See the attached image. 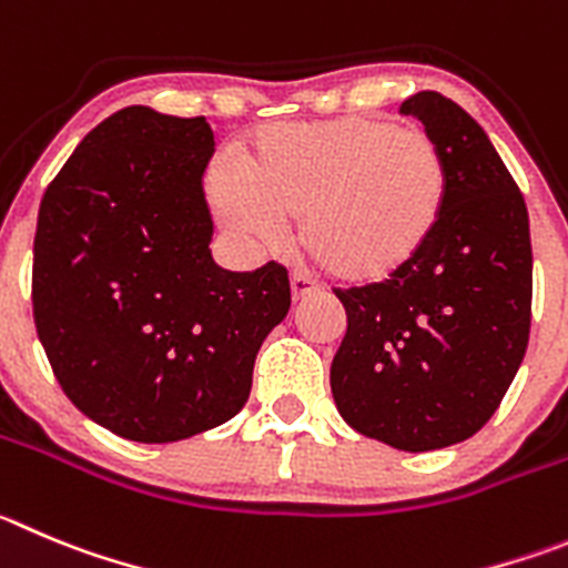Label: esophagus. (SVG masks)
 <instances>
[{
  "label": "esophagus",
  "instance_id": "1",
  "mask_svg": "<svg viewBox=\"0 0 568 568\" xmlns=\"http://www.w3.org/2000/svg\"><path fill=\"white\" fill-rule=\"evenodd\" d=\"M316 291H320V285L311 277H305V274L300 272L291 274V296H294V300H305V296L316 294Z\"/></svg>",
  "mask_w": 568,
  "mask_h": 568
}]
</instances>
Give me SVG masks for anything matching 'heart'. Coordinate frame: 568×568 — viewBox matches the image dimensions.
Listing matches in <instances>:
<instances>
[{
  "label": "heart",
  "instance_id": "b5f03b06",
  "mask_svg": "<svg viewBox=\"0 0 568 568\" xmlns=\"http://www.w3.org/2000/svg\"><path fill=\"white\" fill-rule=\"evenodd\" d=\"M212 199L237 235L272 243L280 215L333 280L373 285L420 257L448 199L437 140L384 116L272 125L252 136L243 168H221Z\"/></svg>",
  "mask_w": 568,
  "mask_h": 568
}]
</instances>
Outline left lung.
I'll return each mask as SVG.
<instances>
[{
  "label": "left lung",
  "mask_w": 568,
  "mask_h": 568,
  "mask_svg": "<svg viewBox=\"0 0 568 568\" xmlns=\"http://www.w3.org/2000/svg\"><path fill=\"white\" fill-rule=\"evenodd\" d=\"M437 140L448 199L420 257L395 277L336 291L347 333L331 364L336 409L364 437L434 452L474 437L527 353V204L474 116L439 92L400 105Z\"/></svg>",
  "instance_id": "1"
}]
</instances>
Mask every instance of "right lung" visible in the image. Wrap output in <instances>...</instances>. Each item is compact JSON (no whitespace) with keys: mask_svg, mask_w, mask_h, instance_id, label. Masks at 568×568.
<instances>
[{"mask_svg":"<svg viewBox=\"0 0 568 568\" xmlns=\"http://www.w3.org/2000/svg\"><path fill=\"white\" fill-rule=\"evenodd\" d=\"M204 116L129 105L83 136L47 187L33 320L63 395L134 443H176L243 409L263 338L291 308L285 266L210 254Z\"/></svg>","mask_w":568,"mask_h":568,"instance_id":"right-lung-1","label":"right lung"}]
</instances>
